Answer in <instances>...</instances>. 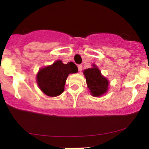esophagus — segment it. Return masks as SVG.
Wrapping results in <instances>:
<instances>
[{"mask_svg": "<svg viewBox=\"0 0 149 149\" xmlns=\"http://www.w3.org/2000/svg\"><path fill=\"white\" fill-rule=\"evenodd\" d=\"M78 68H79V71H81V70H82V68H83L82 65H78Z\"/></svg>", "mask_w": 149, "mask_h": 149, "instance_id": "obj_1", "label": "esophagus"}]
</instances>
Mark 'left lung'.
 Instances as JSON below:
<instances>
[{
  "label": "left lung",
  "mask_w": 149,
  "mask_h": 149,
  "mask_svg": "<svg viewBox=\"0 0 149 149\" xmlns=\"http://www.w3.org/2000/svg\"><path fill=\"white\" fill-rule=\"evenodd\" d=\"M92 65L93 68L84 70V74L91 95L98 97L108 91L109 82L101 75V72L95 64Z\"/></svg>",
  "instance_id": "1"
}]
</instances>
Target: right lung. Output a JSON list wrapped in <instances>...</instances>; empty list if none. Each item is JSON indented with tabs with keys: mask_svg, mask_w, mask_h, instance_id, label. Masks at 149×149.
<instances>
[{
	"mask_svg": "<svg viewBox=\"0 0 149 149\" xmlns=\"http://www.w3.org/2000/svg\"><path fill=\"white\" fill-rule=\"evenodd\" d=\"M77 72L78 67L74 63L64 64L62 61H56L52 65L40 68L36 76L37 84L46 95L58 96L63 92L68 75Z\"/></svg>",
	"mask_w": 149,
	"mask_h": 149,
	"instance_id": "right-lung-1",
	"label": "right lung"
}]
</instances>
